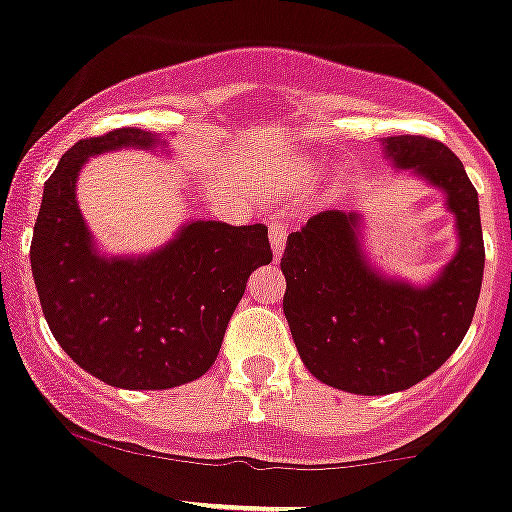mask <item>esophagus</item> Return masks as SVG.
Wrapping results in <instances>:
<instances>
[{
	"label": "esophagus",
	"mask_w": 512,
	"mask_h": 512,
	"mask_svg": "<svg viewBox=\"0 0 512 512\" xmlns=\"http://www.w3.org/2000/svg\"><path fill=\"white\" fill-rule=\"evenodd\" d=\"M267 227H270V242H272V252H275V260H280L282 250H285V242H287V225L280 215H275V217H270Z\"/></svg>",
	"instance_id": "obj_1"
}]
</instances>
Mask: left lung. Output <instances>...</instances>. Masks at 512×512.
<instances>
[{
    "label": "left lung",
    "mask_w": 512,
    "mask_h": 512,
    "mask_svg": "<svg viewBox=\"0 0 512 512\" xmlns=\"http://www.w3.org/2000/svg\"><path fill=\"white\" fill-rule=\"evenodd\" d=\"M385 157L445 195L458 250L430 285L395 280L370 265L357 212L325 210L287 237L280 267L292 340L307 370L330 388L388 395L433 375L463 342L483 285L478 192L443 142L385 140Z\"/></svg>",
    "instance_id": "left-lung-1"
}]
</instances>
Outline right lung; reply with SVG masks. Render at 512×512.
Returning <instances> with one entry per match:
<instances>
[{"label":"right lung","instance_id":"right-lung-1","mask_svg":"<svg viewBox=\"0 0 512 512\" xmlns=\"http://www.w3.org/2000/svg\"><path fill=\"white\" fill-rule=\"evenodd\" d=\"M160 145L122 127L79 140L44 182L32 235V275L62 350L112 388L167 390L205 375L250 272L270 265L265 225L195 220L160 250L107 257L77 207V175L92 155Z\"/></svg>","mask_w":512,"mask_h":512}]
</instances>
